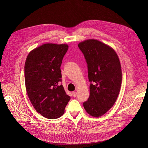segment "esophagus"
Returning <instances> with one entry per match:
<instances>
[{
	"label": "esophagus",
	"mask_w": 148,
	"mask_h": 148,
	"mask_svg": "<svg viewBox=\"0 0 148 148\" xmlns=\"http://www.w3.org/2000/svg\"><path fill=\"white\" fill-rule=\"evenodd\" d=\"M72 94H73V96L74 97H75L76 96H77V92H72Z\"/></svg>",
	"instance_id": "34e87169"
}]
</instances>
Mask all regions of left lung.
I'll use <instances>...</instances> for the list:
<instances>
[{"label":"left lung","mask_w":148,"mask_h":148,"mask_svg":"<svg viewBox=\"0 0 148 148\" xmlns=\"http://www.w3.org/2000/svg\"><path fill=\"white\" fill-rule=\"evenodd\" d=\"M78 46L86 59L92 82L89 97L83 107L89 115L98 118L109 110L118 98L122 83L120 60L112 47L95 39L80 42Z\"/></svg>","instance_id":"1"}]
</instances>
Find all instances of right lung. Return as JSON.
<instances>
[{"instance_id": "1", "label": "right lung", "mask_w": 148, "mask_h": 148, "mask_svg": "<svg viewBox=\"0 0 148 148\" xmlns=\"http://www.w3.org/2000/svg\"><path fill=\"white\" fill-rule=\"evenodd\" d=\"M68 49L66 44H44L30 51L25 62L27 96L36 111L46 118H60L71 98L60 83V66Z\"/></svg>"}]
</instances>
